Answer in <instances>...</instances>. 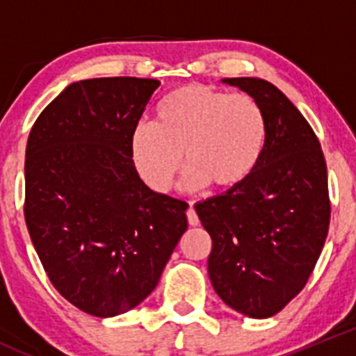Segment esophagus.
Returning <instances> with one entry per match:
<instances>
[{
  "label": "esophagus",
  "instance_id": "obj_1",
  "mask_svg": "<svg viewBox=\"0 0 356 356\" xmlns=\"http://www.w3.org/2000/svg\"><path fill=\"white\" fill-rule=\"evenodd\" d=\"M186 215H188L189 225H198L200 224V218H198V215H196V211H195V208H193V204L188 208Z\"/></svg>",
  "mask_w": 356,
  "mask_h": 356
}]
</instances>
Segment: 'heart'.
<instances>
[{
    "mask_svg": "<svg viewBox=\"0 0 356 356\" xmlns=\"http://www.w3.org/2000/svg\"><path fill=\"white\" fill-rule=\"evenodd\" d=\"M267 136V118L251 96L188 84L161 99L155 125L139 124L132 131L131 156L155 193L170 191L182 158L189 170L186 188L200 191L211 184L227 193L257 170Z\"/></svg>",
    "mask_w": 356,
    "mask_h": 356,
    "instance_id": "obj_1",
    "label": "heart"
}]
</instances>
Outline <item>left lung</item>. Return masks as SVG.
Masks as SVG:
<instances>
[{
  "label": "left lung",
  "mask_w": 356,
  "mask_h": 356,
  "mask_svg": "<svg viewBox=\"0 0 356 356\" xmlns=\"http://www.w3.org/2000/svg\"><path fill=\"white\" fill-rule=\"evenodd\" d=\"M267 118V145L241 188L196 203L211 238L208 275L220 300L251 318L281 312L307 284L331 220L327 167L317 136L274 84L222 79Z\"/></svg>",
  "instance_id": "obj_1"
}]
</instances>
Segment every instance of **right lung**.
Returning <instances> with one entry per match:
<instances>
[{
    "instance_id": "obj_1",
    "label": "right lung",
    "mask_w": 356,
    "mask_h": 356,
    "mask_svg": "<svg viewBox=\"0 0 356 356\" xmlns=\"http://www.w3.org/2000/svg\"><path fill=\"white\" fill-rule=\"evenodd\" d=\"M160 81L102 77L67 86L32 125L25 224L56 291L115 317L153 289L188 229V203L139 177L131 136Z\"/></svg>"
}]
</instances>
